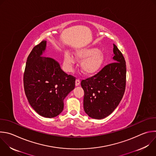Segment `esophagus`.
Segmentation results:
<instances>
[{
    "mask_svg": "<svg viewBox=\"0 0 156 156\" xmlns=\"http://www.w3.org/2000/svg\"><path fill=\"white\" fill-rule=\"evenodd\" d=\"M80 85V80L79 79H76L75 81V86H78Z\"/></svg>",
    "mask_w": 156,
    "mask_h": 156,
    "instance_id": "esophagus-1",
    "label": "esophagus"
}]
</instances>
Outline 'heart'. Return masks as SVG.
<instances>
[{
  "label": "heart",
  "mask_w": 156,
  "mask_h": 156,
  "mask_svg": "<svg viewBox=\"0 0 156 156\" xmlns=\"http://www.w3.org/2000/svg\"><path fill=\"white\" fill-rule=\"evenodd\" d=\"M75 58L69 53L64 55V64L70 70L75 63V58L81 61V72L87 76L95 75L101 69L105 62V55L103 52L95 47H86L77 49L75 52Z\"/></svg>",
  "instance_id": "heart-1"
}]
</instances>
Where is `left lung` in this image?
I'll use <instances>...</instances> for the list:
<instances>
[{
	"label": "left lung",
	"mask_w": 156,
	"mask_h": 156,
	"mask_svg": "<svg viewBox=\"0 0 156 156\" xmlns=\"http://www.w3.org/2000/svg\"><path fill=\"white\" fill-rule=\"evenodd\" d=\"M115 62L103 67L94 76L82 80L84 92L83 107L91 118L101 119L112 114L118 106L125 92L126 65L124 58L113 44Z\"/></svg>",
	"instance_id": "obj_1"
}]
</instances>
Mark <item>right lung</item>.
<instances>
[{"instance_id": "1", "label": "right lung", "mask_w": 156, "mask_h": 156, "mask_svg": "<svg viewBox=\"0 0 156 156\" xmlns=\"http://www.w3.org/2000/svg\"><path fill=\"white\" fill-rule=\"evenodd\" d=\"M46 41L36 45L29 54L24 73V87L32 108L40 116L52 118L64 109V100L75 88V78L68 75L55 59L41 57Z\"/></svg>"}]
</instances>
